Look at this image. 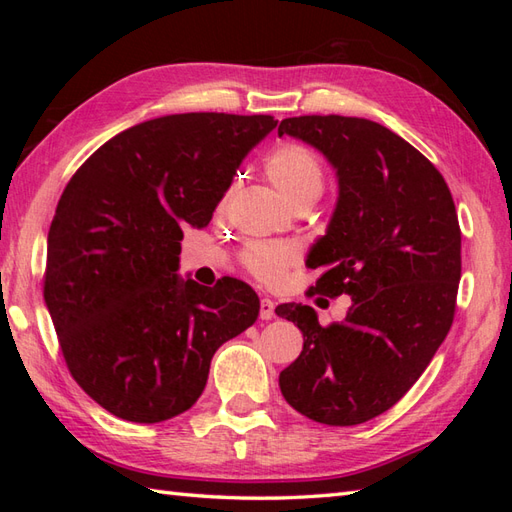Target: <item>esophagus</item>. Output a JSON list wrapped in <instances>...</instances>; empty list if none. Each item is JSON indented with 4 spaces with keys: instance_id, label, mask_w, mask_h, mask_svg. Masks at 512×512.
<instances>
[{
    "instance_id": "34e87169",
    "label": "esophagus",
    "mask_w": 512,
    "mask_h": 512,
    "mask_svg": "<svg viewBox=\"0 0 512 512\" xmlns=\"http://www.w3.org/2000/svg\"><path fill=\"white\" fill-rule=\"evenodd\" d=\"M275 306H277V303L273 299H268V297L259 301V317H262V321H270L275 317Z\"/></svg>"
}]
</instances>
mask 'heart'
<instances>
[{
    "label": "heart",
    "instance_id": "obj_1",
    "mask_svg": "<svg viewBox=\"0 0 512 512\" xmlns=\"http://www.w3.org/2000/svg\"><path fill=\"white\" fill-rule=\"evenodd\" d=\"M266 176L292 206L317 202L325 187L321 160L308 147L297 143L279 145L268 156ZM299 257L301 250L292 242H253L244 248L242 264L264 284H277L286 270L299 262Z\"/></svg>",
    "mask_w": 512,
    "mask_h": 512
}]
</instances>
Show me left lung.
Masks as SVG:
<instances>
[{"label": "left lung", "instance_id": "obj_1", "mask_svg": "<svg viewBox=\"0 0 512 512\" xmlns=\"http://www.w3.org/2000/svg\"><path fill=\"white\" fill-rule=\"evenodd\" d=\"M279 136L319 149L336 169L339 200L308 255L325 268L310 295H350L341 323L284 303L303 350L279 374L303 416L352 427L394 407L449 334L462 273V233L442 173L391 129L354 116H295Z\"/></svg>", "mask_w": 512, "mask_h": 512}]
</instances>
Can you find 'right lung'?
<instances>
[{
  "label": "right lung",
  "mask_w": 512,
  "mask_h": 512,
  "mask_svg": "<svg viewBox=\"0 0 512 512\" xmlns=\"http://www.w3.org/2000/svg\"><path fill=\"white\" fill-rule=\"evenodd\" d=\"M273 116L191 112L116 134L76 169L48 231L43 299L72 378L116 418L195 405L217 347L257 321L244 281L180 279L184 226H206Z\"/></svg>",
  "instance_id": "right-lung-1"
}]
</instances>
